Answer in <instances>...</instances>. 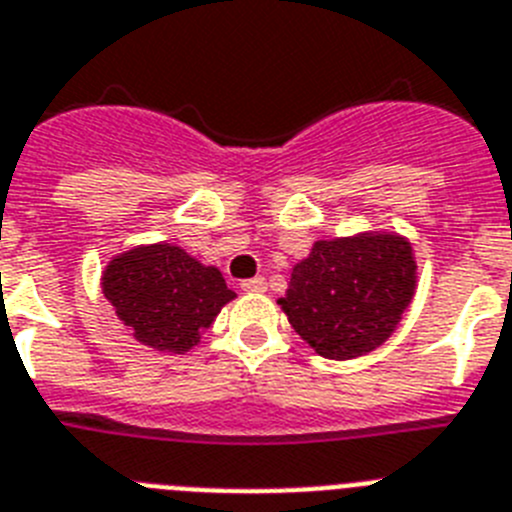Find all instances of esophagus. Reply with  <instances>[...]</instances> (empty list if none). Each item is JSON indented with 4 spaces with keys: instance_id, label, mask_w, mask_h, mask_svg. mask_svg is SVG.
Here are the masks:
<instances>
[{
    "instance_id": "esophagus-1",
    "label": "esophagus",
    "mask_w": 512,
    "mask_h": 512,
    "mask_svg": "<svg viewBox=\"0 0 512 512\" xmlns=\"http://www.w3.org/2000/svg\"><path fill=\"white\" fill-rule=\"evenodd\" d=\"M265 288H268V281H265L262 275L242 281V291H247V293H262V291H265Z\"/></svg>"
}]
</instances>
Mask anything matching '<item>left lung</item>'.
I'll return each mask as SVG.
<instances>
[{"mask_svg":"<svg viewBox=\"0 0 512 512\" xmlns=\"http://www.w3.org/2000/svg\"><path fill=\"white\" fill-rule=\"evenodd\" d=\"M417 265L407 239L361 234L311 247L278 304L311 348L332 361L384 345L415 296Z\"/></svg>","mask_w":512,"mask_h":512,"instance_id":"1","label":"left lung"}]
</instances>
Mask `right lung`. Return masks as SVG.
Here are the masks:
<instances>
[{
  "instance_id": "obj_1",
  "label": "right lung",
  "mask_w": 512,
  "mask_h": 512,
  "mask_svg": "<svg viewBox=\"0 0 512 512\" xmlns=\"http://www.w3.org/2000/svg\"><path fill=\"white\" fill-rule=\"evenodd\" d=\"M102 293L136 340L170 353L198 345L201 330L234 299L219 270L172 244L136 247L110 260Z\"/></svg>"
}]
</instances>
